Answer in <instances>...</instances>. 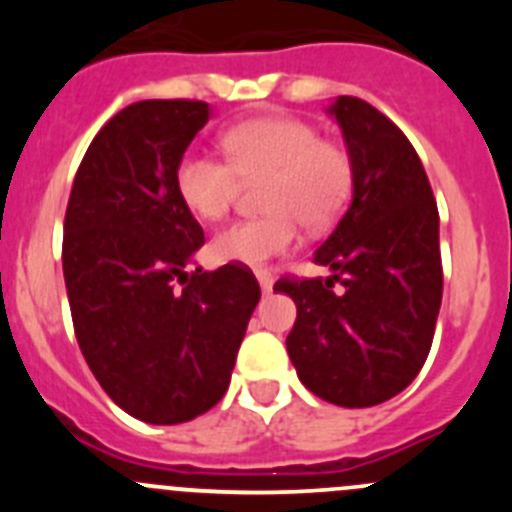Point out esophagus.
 Listing matches in <instances>:
<instances>
[{"label":"esophagus","instance_id":"1","mask_svg":"<svg viewBox=\"0 0 512 512\" xmlns=\"http://www.w3.org/2000/svg\"><path fill=\"white\" fill-rule=\"evenodd\" d=\"M256 279H259V284H261V292H264V295H269L271 287H274V279H271L269 271H256Z\"/></svg>","mask_w":512,"mask_h":512}]
</instances>
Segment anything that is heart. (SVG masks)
Here are the masks:
<instances>
[{
    "mask_svg": "<svg viewBox=\"0 0 512 512\" xmlns=\"http://www.w3.org/2000/svg\"><path fill=\"white\" fill-rule=\"evenodd\" d=\"M225 161L189 151L179 158L174 184L179 200L202 220H217L233 205L241 182L261 183V217L228 225L210 251L225 264L261 266L295 246L300 223L328 228L346 207L354 166L346 148L318 138L297 117H259L238 122L220 138Z\"/></svg>",
    "mask_w": 512,
    "mask_h": 512,
    "instance_id": "heart-1",
    "label": "heart"
}]
</instances>
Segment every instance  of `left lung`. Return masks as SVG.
<instances>
[{"mask_svg":"<svg viewBox=\"0 0 512 512\" xmlns=\"http://www.w3.org/2000/svg\"><path fill=\"white\" fill-rule=\"evenodd\" d=\"M354 197L315 251L328 279H279L295 300L287 354L312 395L372 408L418 377L443 295L438 207L418 153L390 117L359 97H338Z\"/></svg>","mask_w":512,"mask_h":512,"instance_id":"left-lung-1","label":"left lung"}]
</instances>
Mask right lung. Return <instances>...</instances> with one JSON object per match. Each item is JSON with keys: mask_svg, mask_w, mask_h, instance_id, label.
I'll list each match as a JSON object with an SVG mask.
<instances>
[{"mask_svg": "<svg viewBox=\"0 0 512 512\" xmlns=\"http://www.w3.org/2000/svg\"><path fill=\"white\" fill-rule=\"evenodd\" d=\"M210 120L197 99H143L87 148L63 220V279L89 369L128 415L187 423L223 400L251 312L253 271L192 256L205 233L174 171Z\"/></svg>", "mask_w": 512, "mask_h": 512, "instance_id": "obj_1", "label": "right lung"}]
</instances>
